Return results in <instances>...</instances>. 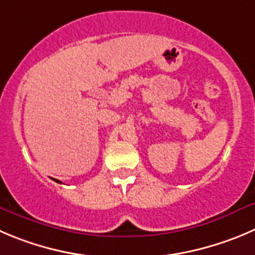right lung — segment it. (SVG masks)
<instances>
[{
	"mask_svg": "<svg viewBox=\"0 0 255 255\" xmlns=\"http://www.w3.org/2000/svg\"><path fill=\"white\" fill-rule=\"evenodd\" d=\"M55 181H59V180H56V179H55ZM59 183H61V181H59Z\"/></svg>",
	"mask_w": 255,
	"mask_h": 255,
	"instance_id": "1",
	"label": "right lung"
}]
</instances>
